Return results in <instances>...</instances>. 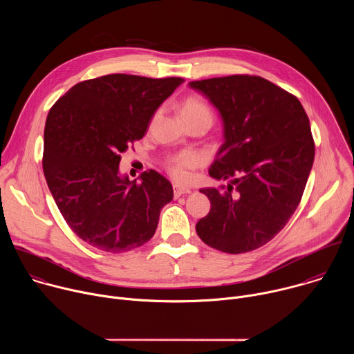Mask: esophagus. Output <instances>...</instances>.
<instances>
[{
  "label": "esophagus",
  "instance_id": "esophagus-1",
  "mask_svg": "<svg viewBox=\"0 0 354 354\" xmlns=\"http://www.w3.org/2000/svg\"><path fill=\"white\" fill-rule=\"evenodd\" d=\"M190 192L192 190L187 189V187H183V186H179V185H174V196L175 197H180L182 194H187Z\"/></svg>",
  "mask_w": 354,
  "mask_h": 354
}]
</instances>
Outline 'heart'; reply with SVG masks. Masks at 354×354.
<instances>
[{
  "label": "heart",
  "mask_w": 354,
  "mask_h": 354,
  "mask_svg": "<svg viewBox=\"0 0 354 354\" xmlns=\"http://www.w3.org/2000/svg\"><path fill=\"white\" fill-rule=\"evenodd\" d=\"M205 118L209 122H212V112L209 106L198 97H187L185 99L180 105V119H197ZM197 165V156L193 153H180L178 156H174L168 158L167 168L169 174L176 180H185L187 176V169Z\"/></svg>",
  "instance_id": "obj_1"
}]
</instances>
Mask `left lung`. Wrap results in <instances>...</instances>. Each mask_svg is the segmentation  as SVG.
<instances>
[{"label":"left lung","instance_id":"obj_1","mask_svg":"<svg viewBox=\"0 0 354 354\" xmlns=\"http://www.w3.org/2000/svg\"><path fill=\"white\" fill-rule=\"evenodd\" d=\"M217 109L224 142L209 174L227 187H206L210 213L196 231L209 246L243 254L273 239L294 214L315 156L299 100L255 75L189 82Z\"/></svg>","mask_w":354,"mask_h":354}]
</instances>
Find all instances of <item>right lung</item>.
<instances>
[{
	"label": "right lung",
	"mask_w": 354,
	"mask_h": 354,
	"mask_svg": "<svg viewBox=\"0 0 354 354\" xmlns=\"http://www.w3.org/2000/svg\"><path fill=\"white\" fill-rule=\"evenodd\" d=\"M182 82L104 75L74 85L50 109L44 178L70 228L93 248L122 254L156 234L162 207L174 198L172 185L153 169L130 180L120 174V154L144 137Z\"/></svg>",
	"instance_id": "1"
}]
</instances>
